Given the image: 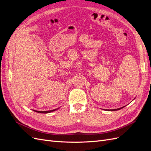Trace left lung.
<instances>
[{"label": "left lung", "mask_w": 151, "mask_h": 151, "mask_svg": "<svg viewBox=\"0 0 151 151\" xmlns=\"http://www.w3.org/2000/svg\"><path fill=\"white\" fill-rule=\"evenodd\" d=\"M122 108H123V107H122V108H117V109H106V110H109V111H115V110H119V109H122Z\"/></svg>", "instance_id": "obj_1"}]
</instances>
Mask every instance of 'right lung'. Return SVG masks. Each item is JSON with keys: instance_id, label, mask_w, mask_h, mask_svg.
<instances>
[{"instance_id": "add662e5", "label": "right lung", "mask_w": 151, "mask_h": 151, "mask_svg": "<svg viewBox=\"0 0 151 151\" xmlns=\"http://www.w3.org/2000/svg\"><path fill=\"white\" fill-rule=\"evenodd\" d=\"M56 109H53V110H50V111H36V110H34V111H36V112L40 113H48L52 112V111H55Z\"/></svg>"}]
</instances>
